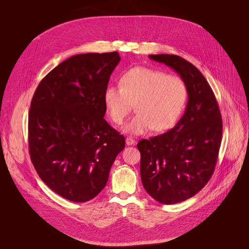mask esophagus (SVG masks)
Wrapping results in <instances>:
<instances>
[{
    "label": "esophagus",
    "mask_w": 249,
    "mask_h": 249,
    "mask_svg": "<svg viewBox=\"0 0 249 249\" xmlns=\"http://www.w3.org/2000/svg\"><path fill=\"white\" fill-rule=\"evenodd\" d=\"M126 144H127L128 146H132V145L135 144V140H134L132 137H127V138H126Z\"/></svg>",
    "instance_id": "obj_1"
}]
</instances>
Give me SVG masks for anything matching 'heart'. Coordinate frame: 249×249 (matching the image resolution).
I'll use <instances>...</instances> for the list:
<instances>
[{"label": "heart", "mask_w": 249, "mask_h": 249, "mask_svg": "<svg viewBox=\"0 0 249 249\" xmlns=\"http://www.w3.org/2000/svg\"><path fill=\"white\" fill-rule=\"evenodd\" d=\"M188 99L185 81L177 75L138 66L123 74L120 86L108 85L103 101L110 119L122 124L136 106L137 114L123 128L130 135H143L172 128L182 114Z\"/></svg>", "instance_id": "obj_1"}]
</instances>
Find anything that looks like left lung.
<instances>
[{
    "instance_id": "1",
    "label": "left lung",
    "mask_w": 249,
    "mask_h": 249,
    "mask_svg": "<svg viewBox=\"0 0 249 249\" xmlns=\"http://www.w3.org/2000/svg\"><path fill=\"white\" fill-rule=\"evenodd\" d=\"M149 57L173 69L188 89L185 114L170 131L141 140V179L146 192L164 205L184 201L213 174L221 143L222 120L209 82L191 62L175 54Z\"/></svg>"
}]
</instances>
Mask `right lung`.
<instances>
[{
  "label": "right lung",
  "instance_id": "add662e5",
  "mask_svg": "<svg viewBox=\"0 0 249 249\" xmlns=\"http://www.w3.org/2000/svg\"><path fill=\"white\" fill-rule=\"evenodd\" d=\"M117 52L82 53L62 61L39 82L29 112V151L39 178L75 202L95 197L125 148L103 118V93L120 61Z\"/></svg>",
  "mask_w": 249,
  "mask_h": 249
}]
</instances>
